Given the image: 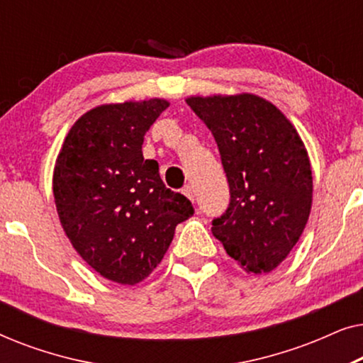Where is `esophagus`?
I'll return each mask as SVG.
<instances>
[{
    "instance_id": "obj_1",
    "label": "esophagus",
    "mask_w": 363,
    "mask_h": 363,
    "mask_svg": "<svg viewBox=\"0 0 363 363\" xmlns=\"http://www.w3.org/2000/svg\"><path fill=\"white\" fill-rule=\"evenodd\" d=\"M183 195H185L190 201H195V193H193V188L190 185H186L183 188Z\"/></svg>"
}]
</instances>
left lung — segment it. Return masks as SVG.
Wrapping results in <instances>:
<instances>
[{
	"instance_id": "1",
	"label": "left lung",
	"mask_w": 363,
	"mask_h": 363,
	"mask_svg": "<svg viewBox=\"0 0 363 363\" xmlns=\"http://www.w3.org/2000/svg\"><path fill=\"white\" fill-rule=\"evenodd\" d=\"M186 104L218 143L230 206L213 236L247 274H266L289 256L311 215L312 170L296 127L256 94L190 96Z\"/></svg>"
}]
</instances>
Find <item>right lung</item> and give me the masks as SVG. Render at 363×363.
I'll return each instance as SVG.
<instances>
[{
  "mask_svg": "<svg viewBox=\"0 0 363 363\" xmlns=\"http://www.w3.org/2000/svg\"><path fill=\"white\" fill-rule=\"evenodd\" d=\"M165 99L102 104L67 132L54 165L59 221L77 255L106 279L135 286L160 264L190 200L163 185L145 160V132Z\"/></svg>",
  "mask_w": 363,
  "mask_h": 363,
  "instance_id": "right-lung-1",
  "label": "right lung"
}]
</instances>
